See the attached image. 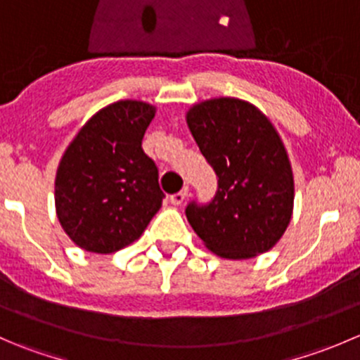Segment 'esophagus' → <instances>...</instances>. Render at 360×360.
Returning a JSON list of instances; mask_svg holds the SVG:
<instances>
[{"label": "esophagus", "instance_id": "1", "mask_svg": "<svg viewBox=\"0 0 360 360\" xmlns=\"http://www.w3.org/2000/svg\"><path fill=\"white\" fill-rule=\"evenodd\" d=\"M188 193H190V188L184 186L181 191H177V193L170 195V203H172V205H181V203L186 200Z\"/></svg>", "mask_w": 360, "mask_h": 360}]
</instances>
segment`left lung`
Returning a JSON list of instances; mask_svg holds the SVG:
<instances>
[{
    "label": "left lung",
    "instance_id": "8db88e82",
    "mask_svg": "<svg viewBox=\"0 0 360 360\" xmlns=\"http://www.w3.org/2000/svg\"><path fill=\"white\" fill-rule=\"evenodd\" d=\"M186 123L217 176L214 200L186 207L195 233L224 259L270 250L288 230L294 207L292 167L274 123L237 97L193 104Z\"/></svg>",
    "mask_w": 360,
    "mask_h": 360
}]
</instances>
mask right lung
<instances>
[{
  "label": "right lung",
  "instance_id": "obj_1",
  "mask_svg": "<svg viewBox=\"0 0 360 360\" xmlns=\"http://www.w3.org/2000/svg\"><path fill=\"white\" fill-rule=\"evenodd\" d=\"M157 108L123 99L78 130L56 174V212L78 248L111 254L143 235L162 207L158 169L141 148Z\"/></svg>",
  "mask_w": 360,
  "mask_h": 360
}]
</instances>
